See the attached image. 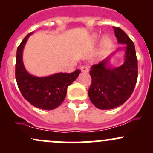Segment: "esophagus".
<instances>
[{"label":"esophagus","mask_w":153,"mask_h":153,"mask_svg":"<svg viewBox=\"0 0 153 153\" xmlns=\"http://www.w3.org/2000/svg\"><path fill=\"white\" fill-rule=\"evenodd\" d=\"M80 69H81V72H87L88 71H89V67H86V66H83V67H81Z\"/></svg>","instance_id":"34e87169"}]
</instances>
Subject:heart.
Returning <instances> with one entry per match:
<instances>
[{"mask_svg": "<svg viewBox=\"0 0 153 153\" xmlns=\"http://www.w3.org/2000/svg\"><path fill=\"white\" fill-rule=\"evenodd\" d=\"M98 35L95 34V35H92V40L93 41H96L98 39ZM112 39L109 36H107V35H104L102 38V39H101V47L104 49H108V48L112 45Z\"/></svg>", "mask_w": 153, "mask_h": 153, "instance_id": "obj_1", "label": "heart"}]
</instances>
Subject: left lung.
Wrapping results in <instances>:
<instances>
[{
  "mask_svg": "<svg viewBox=\"0 0 153 153\" xmlns=\"http://www.w3.org/2000/svg\"><path fill=\"white\" fill-rule=\"evenodd\" d=\"M118 43L125 44L98 64L91 67L92 84L88 94L90 101L100 109H111L122 105L132 95L138 78V61L135 45L121 29L113 27ZM124 50V64L114 68L109 64L111 55Z\"/></svg>",
  "mask_w": 153,
  "mask_h": 153,
  "instance_id": "1",
  "label": "left lung"
}]
</instances>
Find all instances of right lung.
Masks as SVG:
<instances>
[{"mask_svg":"<svg viewBox=\"0 0 153 153\" xmlns=\"http://www.w3.org/2000/svg\"><path fill=\"white\" fill-rule=\"evenodd\" d=\"M28 34L17 49L15 78L23 97L32 106L41 109L52 110L58 107L64 101L67 87L76 80L81 71L76 69L72 73H58L46 77H37L29 74L23 62V50Z\"/></svg>","mask_w":153,"mask_h":153,"instance_id":"obj_1","label":"right lung"}]
</instances>
